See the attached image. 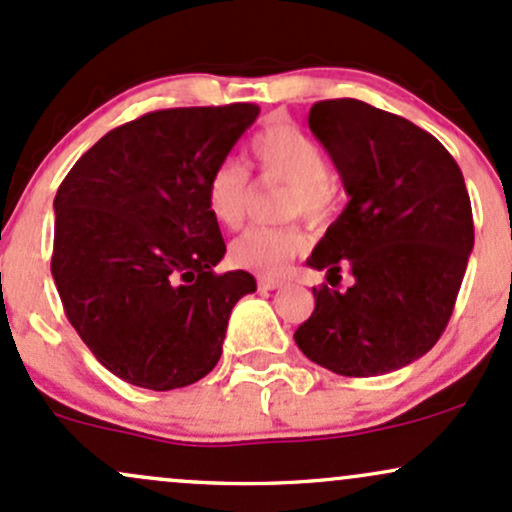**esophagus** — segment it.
I'll return each instance as SVG.
<instances>
[{
    "label": "esophagus",
    "instance_id": "34e87169",
    "mask_svg": "<svg viewBox=\"0 0 512 512\" xmlns=\"http://www.w3.org/2000/svg\"><path fill=\"white\" fill-rule=\"evenodd\" d=\"M280 285H283V280L271 278V275H261V278H258V287H261V290H275V287Z\"/></svg>",
    "mask_w": 512,
    "mask_h": 512
}]
</instances>
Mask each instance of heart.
<instances>
[{"mask_svg": "<svg viewBox=\"0 0 512 512\" xmlns=\"http://www.w3.org/2000/svg\"><path fill=\"white\" fill-rule=\"evenodd\" d=\"M251 157L263 179H278L290 186L283 212L319 217L329 208V162L324 149L307 130L295 123H275L251 140ZM251 198V176L244 164L225 159L208 179L210 215L222 227H239ZM309 239L297 225L251 227L229 246V261L261 275L283 273L285 263L307 249Z\"/></svg>", "mask_w": 512, "mask_h": 512, "instance_id": "1", "label": "heart"}]
</instances>
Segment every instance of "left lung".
I'll list each match as a JSON object with an SVG mask.
<instances>
[{
	"instance_id": "1",
	"label": "left lung",
	"mask_w": 512,
	"mask_h": 512,
	"mask_svg": "<svg viewBox=\"0 0 512 512\" xmlns=\"http://www.w3.org/2000/svg\"><path fill=\"white\" fill-rule=\"evenodd\" d=\"M309 128L350 200L307 263L329 283L346 267L354 285L314 287L295 343L336 375H387L426 355L452 317L474 246L464 176L430 132L365 101L314 103Z\"/></svg>"
}]
</instances>
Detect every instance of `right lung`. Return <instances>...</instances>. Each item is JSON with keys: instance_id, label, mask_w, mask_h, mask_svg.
I'll list each match as a JSON object with an SVG mask.
<instances>
[{"instance_id": "right-lung-1", "label": "right lung", "mask_w": 512, "mask_h": 512, "mask_svg": "<svg viewBox=\"0 0 512 512\" xmlns=\"http://www.w3.org/2000/svg\"><path fill=\"white\" fill-rule=\"evenodd\" d=\"M256 116V103L145 113L106 132L57 188L50 271L62 307L128 384L203 380L232 307L256 290L251 273H215L227 249L208 208L212 169Z\"/></svg>"}]
</instances>
